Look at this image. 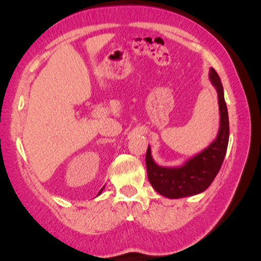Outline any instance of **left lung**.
<instances>
[{
	"label": "left lung",
	"instance_id": "1",
	"mask_svg": "<svg viewBox=\"0 0 261 261\" xmlns=\"http://www.w3.org/2000/svg\"><path fill=\"white\" fill-rule=\"evenodd\" d=\"M208 78L218 92L220 110L219 132L210 146L188 159L183 165L162 167L154 161L148 145L146 152L148 180L158 193L169 199H179L204 192L218 175L226 156L229 141V118L223 86L219 74L213 68L210 69Z\"/></svg>",
	"mask_w": 261,
	"mask_h": 261
}]
</instances>
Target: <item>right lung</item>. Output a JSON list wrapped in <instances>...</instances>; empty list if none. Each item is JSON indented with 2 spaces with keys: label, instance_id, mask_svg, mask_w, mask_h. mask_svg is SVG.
I'll use <instances>...</instances> for the list:
<instances>
[{
  "label": "right lung",
  "instance_id": "right-lung-1",
  "mask_svg": "<svg viewBox=\"0 0 261 261\" xmlns=\"http://www.w3.org/2000/svg\"><path fill=\"white\" fill-rule=\"evenodd\" d=\"M103 188H105V187H103ZM103 188H102V189H101V190H100V192H99V194H101V192H102V190H103Z\"/></svg>",
  "mask_w": 261,
  "mask_h": 261
}]
</instances>
